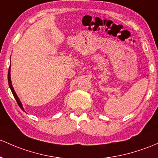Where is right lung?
I'll use <instances>...</instances> for the list:
<instances>
[{
    "label": "right lung",
    "mask_w": 158,
    "mask_h": 158,
    "mask_svg": "<svg viewBox=\"0 0 158 158\" xmlns=\"http://www.w3.org/2000/svg\"><path fill=\"white\" fill-rule=\"evenodd\" d=\"M8 83H9V86H10V89H11V91H12V93H13V96H14V98H15V100H16L17 103H18V105L19 106V107H20L21 109H22V110H23V111H25V110H24V108H23V106H22V103H21V101H20V100H19V99L18 96H17L16 93L15 92V91H14V88H13V85H12V82H11V78H10V67H9V70H8Z\"/></svg>",
    "instance_id": "right-lung-1"
}]
</instances>
